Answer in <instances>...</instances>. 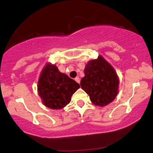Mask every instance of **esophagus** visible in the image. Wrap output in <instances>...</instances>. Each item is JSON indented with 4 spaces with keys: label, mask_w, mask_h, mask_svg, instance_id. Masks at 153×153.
Returning <instances> with one entry per match:
<instances>
[{
    "label": "esophagus",
    "mask_w": 153,
    "mask_h": 153,
    "mask_svg": "<svg viewBox=\"0 0 153 153\" xmlns=\"http://www.w3.org/2000/svg\"><path fill=\"white\" fill-rule=\"evenodd\" d=\"M75 81H76L77 83H78V84H79V83H80V78H79V77H76V78H75Z\"/></svg>",
    "instance_id": "obj_1"
}]
</instances>
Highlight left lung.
<instances>
[{
  "label": "left lung",
  "mask_w": 153,
  "mask_h": 153,
  "mask_svg": "<svg viewBox=\"0 0 153 153\" xmlns=\"http://www.w3.org/2000/svg\"><path fill=\"white\" fill-rule=\"evenodd\" d=\"M84 77L81 86L89 95L93 104L104 106L116 98L119 78L112 66L99 55L97 59L89 61L84 69Z\"/></svg>",
  "instance_id": "left-lung-1"
}]
</instances>
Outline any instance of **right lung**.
I'll use <instances>...</instances> for the list:
<instances>
[{
    "mask_svg": "<svg viewBox=\"0 0 153 153\" xmlns=\"http://www.w3.org/2000/svg\"><path fill=\"white\" fill-rule=\"evenodd\" d=\"M80 85L61 73L55 64L47 63L40 74L38 92L44 106L52 109H61L71 101V97Z\"/></svg>",
    "mask_w": 153,
    "mask_h": 153,
    "instance_id": "right-lung-1",
    "label": "right lung"
}]
</instances>
